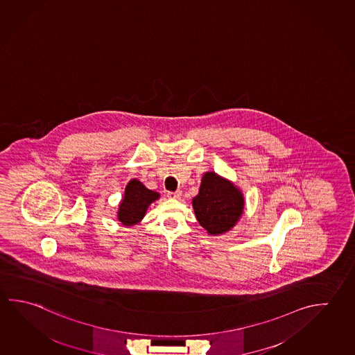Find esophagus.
<instances>
[{"mask_svg": "<svg viewBox=\"0 0 355 355\" xmlns=\"http://www.w3.org/2000/svg\"><path fill=\"white\" fill-rule=\"evenodd\" d=\"M180 196H182V192H180V191L167 193V197H169V198L178 199L180 198Z\"/></svg>", "mask_w": 355, "mask_h": 355, "instance_id": "obj_1", "label": "esophagus"}]
</instances>
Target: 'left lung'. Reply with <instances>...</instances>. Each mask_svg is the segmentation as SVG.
Masks as SVG:
<instances>
[{
    "mask_svg": "<svg viewBox=\"0 0 355 355\" xmlns=\"http://www.w3.org/2000/svg\"><path fill=\"white\" fill-rule=\"evenodd\" d=\"M192 205L199 224L209 234L217 236L236 225L243 214L244 198L230 180L214 172H207Z\"/></svg>",
    "mask_w": 355,
    "mask_h": 355,
    "instance_id": "left-lung-1",
    "label": "left lung"
}]
</instances>
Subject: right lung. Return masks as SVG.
<instances>
[{
    "label": "right lung",
    "instance_id": "right-lung-1",
    "mask_svg": "<svg viewBox=\"0 0 355 355\" xmlns=\"http://www.w3.org/2000/svg\"><path fill=\"white\" fill-rule=\"evenodd\" d=\"M159 198V194L144 187L142 182L131 180L125 187V196L119 203L117 217L125 227L139 223L144 219L150 203Z\"/></svg>",
    "mask_w": 355,
    "mask_h": 355
}]
</instances>
